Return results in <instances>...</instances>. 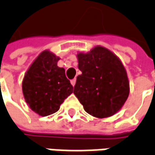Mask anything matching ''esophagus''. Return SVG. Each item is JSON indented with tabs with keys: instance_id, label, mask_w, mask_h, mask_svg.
<instances>
[{
	"instance_id": "1",
	"label": "esophagus",
	"mask_w": 155,
	"mask_h": 155,
	"mask_svg": "<svg viewBox=\"0 0 155 155\" xmlns=\"http://www.w3.org/2000/svg\"><path fill=\"white\" fill-rule=\"evenodd\" d=\"M71 84H72V86H74V85L76 84V78H74V79H72V80L71 81Z\"/></svg>"
}]
</instances>
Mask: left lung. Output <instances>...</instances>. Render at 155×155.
Returning <instances> with one entry per match:
<instances>
[{
    "mask_svg": "<svg viewBox=\"0 0 155 155\" xmlns=\"http://www.w3.org/2000/svg\"><path fill=\"white\" fill-rule=\"evenodd\" d=\"M78 69L73 93L89 114L107 118L119 112L129 95V82L120 58L108 49L96 46L78 53Z\"/></svg>",
    "mask_w": 155,
    "mask_h": 155,
    "instance_id": "obj_1",
    "label": "left lung"
}]
</instances>
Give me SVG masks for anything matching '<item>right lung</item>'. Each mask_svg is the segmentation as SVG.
Masks as SVG:
<instances>
[{"instance_id":"right-lung-1","label":"right lung","mask_w":155,"mask_h":155,"mask_svg":"<svg viewBox=\"0 0 155 155\" xmlns=\"http://www.w3.org/2000/svg\"><path fill=\"white\" fill-rule=\"evenodd\" d=\"M60 58L51 51H43L28 68L22 80V93L32 111L41 116L58 112L73 86L65 70L58 66Z\"/></svg>"}]
</instances>
